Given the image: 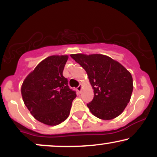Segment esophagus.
<instances>
[{"instance_id":"1","label":"esophagus","mask_w":157,"mask_h":157,"mask_svg":"<svg viewBox=\"0 0 157 157\" xmlns=\"http://www.w3.org/2000/svg\"><path fill=\"white\" fill-rule=\"evenodd\" d=\"M81 89H82V86H80H80H79L77 88V91H78V92H80Z\"/></svg>"}]
</instances>
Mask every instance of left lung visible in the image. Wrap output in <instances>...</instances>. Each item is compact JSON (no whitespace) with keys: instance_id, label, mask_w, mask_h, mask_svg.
Returning a JSON list of instances; mask_svg holds the SVG:
<instances>
[{"instance_id":"1","label":"left lung","mask_w":157,"mask_h":157,"mask_svg":"<svg viewBox=\"0 0 157 157\" xmlns=\"http://www.w3.org/2000/svg\"><path fill=\"white\" fill-rule=\"evenodd\" d=\"M71 57L86 70L94 89L92 101L87 104L91 113L105 120L121 114L133 91L131 73L106 55L75 54Z\"/></svg>"}]
</instances>
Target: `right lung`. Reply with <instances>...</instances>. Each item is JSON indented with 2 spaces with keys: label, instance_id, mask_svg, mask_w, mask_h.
<instances>
[{
  "label": "right lung",
  "instance_id": "obj_1",
  "mask_svg": "<svg viewBox=\"0 0 157 157\" xmlns=\"http://www.w3.org/2000/svg\"><path fill=\"white\" fill-rule=\"evenodd\" d=\"M67 55L44 59L26 77L21 87L25 105L32 116L48 125H57L69 115L76 91L63 76Z\"/></svg>",
  "mask_w": 157,
  "mask_h": 157
}]
</instances>
